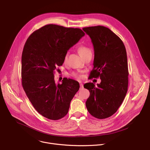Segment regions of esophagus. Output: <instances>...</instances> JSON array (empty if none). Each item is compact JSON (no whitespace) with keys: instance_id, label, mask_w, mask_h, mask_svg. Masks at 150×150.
Wrapping results in <instances>:
<instances>
[{"instance_id":"obj_1","label":"esophagus","mask_w":150,"mask_h":150,"mask_svg":"<svg viewBox=\"0 0 150 150\" xmlns=\"http://www.w3.org/2000/svg\"><path fill=\"white\" fill-rule=\"evenodd\" d=\"M83 84H82V83H80V89H82V88H83Z\"/></svg>"}]
</instances>
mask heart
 Here are the masks:
<instances>
[{
  "instance_id": "obj_1",
  "label": "heart",
  "mask_w": 150,
  "mask_h": 150,
  "mask_svg": "<svg viewBox=\"0 0 150 150\" xmlns=\"http://www.w3.org/2000/svg\"><path fill=\"white\" fill-rule=\"evenodd\" d=\"M78 52H79L80 55L81 56V57L82 58H83L85 56L87 55L88 54L91 53V50L89 48H88L87 47H85V46H81V47H79V49H78ZM67 56H68V54H66L65 56V57H64V61H65V62L67 59ZM72 76L74 78H75L76 79H81L82 78V75L81 74H78V73H73L72 74Z\"/></svg>"
}]
</instances>
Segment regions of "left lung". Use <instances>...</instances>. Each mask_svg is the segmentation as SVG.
Listing matches in <instances>:
<instances>
[{
	"label": "left lung",
	"instance_id": "left-lung-1",
	"mask_svg": "<svg viewBox=\"0 0 150 150\" xmlns=\"http://www.w3.org/2000/svg\"><path fill=\"white\" fill-rule=\"evenodd\" d=\"M82 30L91 38L94 50L90 79H101L97 86L93 82L84 85L90 93L85 104L93 116L105 119L117 112L127 91L129 72L126 49L122 40L108 28L98 25Z\"/></svg>",
	"mask_w": 150,
	"mask_h": 150
}]
</instances>
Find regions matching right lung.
I'll use <instances>...</instances> for the list:
<instances>
[{"instance_id":"right-lung-1","label":"right lung","mask_w":150,"mask_h":150,"mask_svg":"<svg viewBox=\"0 0 150 150\" xmlns=\"http://www.w3.org/2000/svg\"><path fill=\"white\" fill-rule=\"evenodd\" d=\"M80 28L49 24L28 38L21 59L22 85L35 109L42 116L59 120L65 116L79 90V82L64 78L56 84L54 71L62 65L68 50L84 36Z\"/></svg>"}]
</instances>
